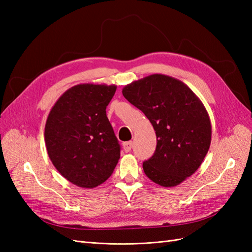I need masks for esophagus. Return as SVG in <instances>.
I'll list each match as a JSON object with an SVG mask.
<instances>
[{"instance_id": "esophagus-1", "label": "esophagus", "mask_w": 252, "mask_h": 252, "mask_svg": "<svg viewBox=\"0 0 252 252\" xmlns=\"http://www.w3.org/2000/svg\"><path fill=\"white\" fill-rule=\"evenodd\" d=\"M123 148L125 150V152H129L132 148V142H125L123 143Z\"/></svg>"}]
</instances>
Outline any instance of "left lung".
<instances>
[{
    "label": "left lung",
    "instance_id": "8db88e82",
    "mask_svg": "<svg viewBox=\"0 0 252 252\" xmlns=\"http://www.w3.org/2000/svg\"><path fill=\"white\" fill-rule=\"evenodd\" d=\"M122 93L156 130L157 148L143 163L145 174L163 187L192 175L211 142L210 119L200 98L180 80L158 73L128 84Z\"/></svg>",
    "mask_w": 252,
    "mask_h": 252
}]
</instances>
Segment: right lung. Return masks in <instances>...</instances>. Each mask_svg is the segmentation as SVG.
I'll return each mask as SVG.
<instances>
[{"mask_svg": "<svg viewBox=\"0 0 252 252\" xmlns=\"http://www.w3.org/2000/svg\"><path fill=\"white\" fill-rule=\"evenodd\" d=\"M116 85L79 84L60 96L45 125V144L57 170L83 188L101 185L119 162L121 147L106 116Z\"/></svg>", "mask_w": 252, "mask_h": 252, "instance_id": "1", "label": "right lung"}]
</instances>
